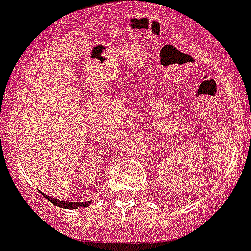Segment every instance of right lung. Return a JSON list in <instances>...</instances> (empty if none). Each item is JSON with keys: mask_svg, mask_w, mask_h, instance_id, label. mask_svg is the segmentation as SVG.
<instances>
[{"mask_svg": "<svg viewBox=\"0 0 251 251\" xmlns=\"http://www.w3.org/2000/svg\"><path fill=\"white\" fill-rule=\"evenodd\" d=\"M44 198L50 201L53 205H57L60 208H65V209H77V208H85L89 205L90 201H85V203H70V201H58L56 198H50L47 197L46 194H43Z\"/></svg>", "mask_w": 251, "mask_h": 251, "instance_id": "right-lung-1", "label": "right lung"}]
</instances>
